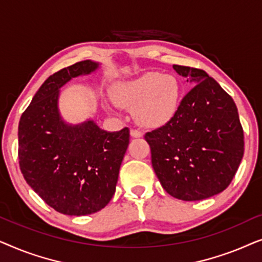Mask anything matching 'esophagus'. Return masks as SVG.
<instances>
[{"label":"esophagus","instance_id":"1","mask_svg":"<svg viewBox=\"0 0 262 262\" xmlns=\"http://www.w3.org/2000/svg\"><path fill=\"white\" fill-rule=\"evenodd\" d=\"M130 135H131V137H134V138H141L143 136V132L139 130H136V128H131Z\"/></svg>","mask_w":262,"mask_h":262}]
</instances>
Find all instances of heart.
Masks as SVG:
<instances>
[{
  "mask_svg": "<svg viewBox=\"0 0 262 262\" xmlns=\"http://www.w3.org/2000/svg\"><path fill=\"white\" fill-rule=\"evenodd\" d=\"M111 94L118 105L132 107L135 119L143 126L167 124L177 113L181 87L173 75L148 71L113 84Z\"/></svg>",
  "mask_w": 262,
  "mask_h": 262,
  "instance_id": "obj_1",
  "label": "heart"
}]
</instances>
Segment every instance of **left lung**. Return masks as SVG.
Here are the masks:
<instances>
[{
    "mask_svg": "<svg viewBox=\"0 0 262 262\" xmlns=\"http://www.w3.org/2000/svg\"><path fill=\"white\" fill-rule=\"evenodd\" d=\"M194 85L164 126L145 134L156 177L168 194L195 202L223 192L243 157L234 100L204 70L174 66Z\"/></svg>",
    "mask_w": 262,
    "mask_h": 262,
    "instance_id": "1",
    "label": "left lung"
}]
</instances>
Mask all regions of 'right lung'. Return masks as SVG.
Here are the masks:
<instances>
[{
    "label": "right lung",
    "mask_w": 262,
    "mask_h": 262,
    "mask_svg": "<svg viewBox=\"0 0 262 262\" xmlns=\"http://www.w3.org/2000/svg\"><path fill=\"white\" fill-rule=\"evenodd\" d=\"M100 67L88 59L51 75L20 118L21 173L49 206L69 216L95 213L110 203L130 142L127 127L108 132L92 119L71 124L60 114V88Z\"/></svg>",
    "instance_id": "1"
}]
</instances>
